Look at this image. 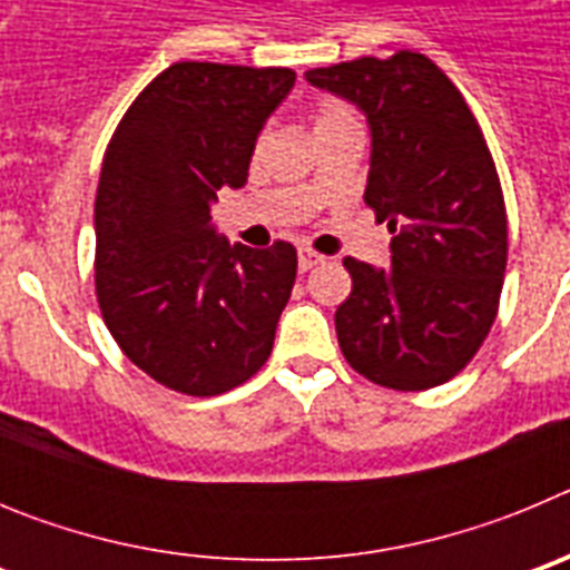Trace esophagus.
I'll list each match as a JSON object with an SVG mask.
<instances>
[{"instance_id":"34e87169","label":"esophagus","mask_w":570,"mask_h":570,"mask_svg":"<svg viewBox=\"0 0 570 570\" xmlns=\"http://www.w3.org/2000/svg\"><path fill=\"white\" fill-rule=\"evenodd\" d=\"M322 262H325V256H322V254H316V250H311V248H299V271H302V274H305V271H311V268H316V265H322Z\"/></svg>"}]
</instances>
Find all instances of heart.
Here are the masks:
<instances>
[{"label":"heart","mask_w":570,"mask_h":570,"mask_svg":"<svg viewBox=\"0 0 570 570\" xmlns=\"http://www.w3.org/2000/svg\"><path fill=\"white\" fill-rule=\"evenodd\" d=\"M347 125H356V119H354V114L345 108V105L334 102V99L316 105V110H314V136L328 134V130L347 128Z\"/></svg>","instance_id":"heart-1"}]
</instances>
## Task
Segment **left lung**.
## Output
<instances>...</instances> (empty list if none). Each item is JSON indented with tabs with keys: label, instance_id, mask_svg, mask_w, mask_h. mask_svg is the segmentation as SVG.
Instances as JSON below:
<instances>
[{
	"label": "left lung",
	"instance_id": "obj_1",
	"mask_svg": "<svg viewBox=\"0 0 570 570\" xmlns=\"http://www.w3.org/2000/svg\"><path fill=\"white\" fill-rule=\"evenodd\" d=\"M305 79L365 114V203L394 234L387 268L342 262L354 279L334 316L342 354L394 391L442 385L480 351L500 308L508 219L485 136L422 53L362 57Z\"/></svg>",
	"mask_w": 570,
	"mask_h": 570
}]
</instances>
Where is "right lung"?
<instances>
[{
  "mask_svg": "<svg viewBox=\"0 0 570 570\" xmlns=\"http://www.w3.org/2000/svg\"><path fill=\"white\" fill-rule=\"evenodd\" d=\"M294 82L291 68L176 62L136 97L105 150L99 308L125 356L170 391L225 394L268 362L296 248L228 242L210 205L248 183L256 139Z\"/></svg>",
  "mask_w": 570,
  "mask_h": 570,
  "instance_id": "right-lung-1",
  "label": "right lung"
}]
</instances>
